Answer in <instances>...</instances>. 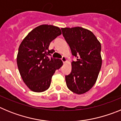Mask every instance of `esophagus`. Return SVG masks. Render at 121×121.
I'll return each mask as SVG.
<instances>
[{"mask_svg":"<svg viewBox=\"0 0 121 121\" xmlns=\"http://www.w3.org/2000/svg\"><path fill=\"white\" fill-rule=\"evenodd\" d=\"M61 59H62V62L64 63H65L66 61H67V59H66V57H65V56H63V57H62Z\"/></svg>","mask_w":121,"mask_h":121,"instance_id":"esophagus-1","label":"esophagus"}]
</instances>
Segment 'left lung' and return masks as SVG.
Returning a JSON list of instances; mask_svg holds the SVG:
<instances>
[{
  "label": "left lung",
  "mask_w": 121,
  "mask_h": 121,
  "mask_svg": "<svg viewBox=\"0 0 121 121\" xmlns=\"http://www.w3.org/2000/svg\"><path fill=\"white\" fill-rule=\"evenodd\" d=\"M72 55L71 72L65 76L68 89L78 95L87 92L96 82L102 65L101 45L91 31L84 28H62Z\"/></svg>",
  "instance_id": "1"
}]
</instances>
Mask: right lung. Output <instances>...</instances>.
<instances>
[{
	"mask_svg": "<svg viewBox=\"0 0 121 121\" xmlns=\"http://www.w3.org/2000/svg\"><path fill=\"white\" fill-rule=\"evenodd\" d=\"M61 34L57 26L42 25L30 32L19 46L18 69L25 84L34 92L48 89L56 70L63 65L59 59L49 57L54 50L48 48L51 42Z\"/></svg>",
	"mask_w": 121,
	"mask_h": 121,
	"instance_id": "right-lung-1",
	"label": "right lung"
}]
</instances>
